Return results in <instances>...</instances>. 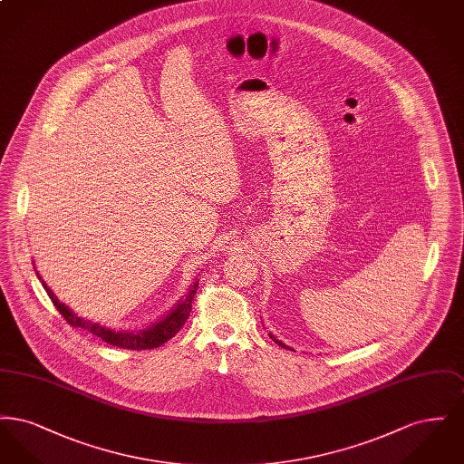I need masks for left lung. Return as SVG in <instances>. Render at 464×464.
I'll return each instance as SVG.
<instances>
[{
    "mask_svg": "<svg viewBox=\"0 0 464 464\" xmlns=\"http://www.w3.org/2000/svg\"><path fill=\"white\" fill-rule=\"evenodd\" d=\"M269 337H271V339H273V341H275V343H278V344H280V346H282V348H287V346H285V344H284V343H280V341H278V339H276V337H275V335H271V334H269Z\"/></svg>",
    "mask_w": 464,
    "mask_h": 464,
    "instance_id": "left-lung-1",
    "label": "left lung"
}]
</instances>
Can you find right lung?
<instances>
[{"label":"right lung","instance_id":"add662e5","mask_svg":"<svg viewBox=\"0 0 464 464\" xmlns=\"http://www.w3.org/2000/svg\"><path fill=\"white\" fill-rule=\"evenodd\" d=\"M42 285H44L48 297L52 299L53 306L57 308V311L66 318L67 324L72 325V327H80L83 331H89L90 334L101 337L104 343H108L111 346H116V348H123V350H133V352H140V350H153V348H160L161 344H165L167 341H170L177 332L182 329V325L186 324L189 313H191V303H193V297L197 294V288L198 284H195L193 287L189 288V292L186 294V297L177 304V308L167 316L163 318L161 322H158L156 325H153L151 329H146V331L139 332H114L111 329H106L99 324H93L90 320L85 318H80L78 314H74L71 309L67 308L66 304H63L55 294L46 287V284L44 282V278L40 276V273H36Z\"/></svg>","mask_w":464,"mask_h":464}]
</instances>
